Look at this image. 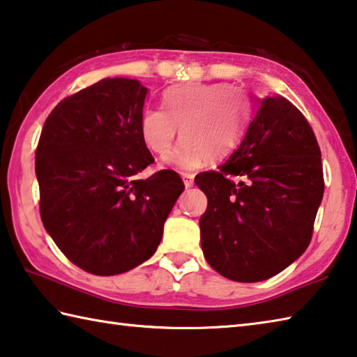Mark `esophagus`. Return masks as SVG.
Instances as JSON below:
<instances>
[{"mask_svg": "<svg viewBox=\"0 0 357 357\" xmlns=\"http://www.w3.org/2000/svg\"><path fill=\"white\" fill-rule=\"evenodd\" d=\"M181 176H183L184 185L187 187V189H189V187L193 185V174H190V173H183V174H181Z\"/></svg>", "mask_w": 357, "mask_h": 357, "instance_id": "esophagus-1", "label": "esophagus"}]
</instances>
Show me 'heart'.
Returning a JSON list of instances; mask_svg holds the SVG:
<instances>
[{"instance_id":"b5f03b06","label":"heart","mask_w":357,"mask_h":357,"mask_svg":"<svg viewBox=\"0 0 357 357\" xmlns=\"http://www.w3.org/2000/svg\"><path fill=\"white\" fill-rule=\"evenodd\" d=\"M241 109H238V102ZM162 106H148L140 114L144 145L162 156L170 150L179 128L183 142L165 158L178 170H195L211 159L234 150L245 129V100L226 84H183L168 89Z\"/></svg>"}]
</instances>
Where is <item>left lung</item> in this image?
I'll use <instances>...</instances> for the list:
<instances>
[{"label":"left lung","mask_w":357,"mask_h":357,"mask_svg":"<svg viewBox=\"0 0 357 357\" xmlns=\"http://www.w3.org/2000/svg\"><path fill=\"white\" fill-rule=\"evenodd\" d=\"M195 184L207 197V264L232 281H265L309 246L325 190L321 153L304 115L281 95L265 96L237 150Z\"/></svg>","instance_id":"1"}]
</instances>
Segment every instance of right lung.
<instances>
[{"label": "right lung", "mask_w": 357, "mask_h": 357, "mask_svg": "<svg viewBox=\"0 0 357 357\" xmlns=\"http://www.w3.org/2000/svg\"><path fill=\"white\" fill-rule=\"evenodd\" d=\"M146 92L137 79L105 77L62 100L38 140L43 226L92 275H120L148 261L184 190L173 170L135 178L154 162L139 131Z\"/></svg>", "instance_id": "1"}]
</instances>
